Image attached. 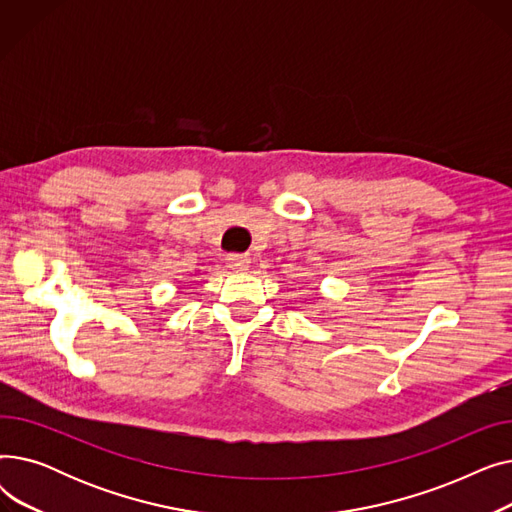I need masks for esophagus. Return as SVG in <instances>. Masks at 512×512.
<instances>
[{"label":"esophagus","mask_w":512,"mask_h":512,"mask_svg":"<svg viewBox=\"0 0 512 512\" xmlns=\"http://www.w3.org/2000/svg\"><path fill=\"white\" fill-rule=\"evenodd\" d=\"M249 263H251V259L247 255H228L226 257V265L230 267V270H236V272L247 270Z\"/></svg>","instance_id":"1"}]
</instances>
